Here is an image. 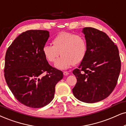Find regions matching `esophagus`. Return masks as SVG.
Segmentation results:
<instances>
[{
  "label": "esophagus",
  "instance_id": "obj_1",
  "mask_svg": "<svg viewBox=\"0 0 126 126\" xmlns=\"http://www.w3.org/2000/svg\"><path fill=\"white\" fill-rule=\"evenodd\" d=\"M63 74L64 75V76H68V74H69V73L68 72V71H63Z\"/></svg>",
  "mask_w": 126,
  "mask_h": 126
}]
</instances>
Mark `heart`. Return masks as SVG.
Instances as JSON below:
<instances>
[{
	"instance_id": "heart-1",
	"label": "heart",
	"mask_w": 126,
	"mask_h": 126,
	"mask_svg": "<svg viewBox=\"0 0 126 126\" xmlns=\"http://www.w3.org/2000/svg\"><path fill=\"white\" fill-rule=\"evenodd\" d=\"M52 45H45L42 48L45 58L50 63H54L59 56L55 66L60 69H66L73 64L83 61L87 53L88 47L85 38L73 32L63 31L52 39Z\"/></svg>"
}]
</instances>
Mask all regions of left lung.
Returning a JSON list of instances; mask_svg holds the SVG:
<instances>
[{
    "mask_svg": "<svg viewBox=\"0 0 126 126\" xmlns=\"http://www.w3.org/2000/svg\"><path fill=\"white\" fill-rule=\"evenodd\" d=\"M87 53L73 71L77 79L73 88L74 96L86 103L101 101L109 96L117 83L121 60L116 45L105 33L96 28L83 29Z\"/></svg>",
    "mask_w": 126,
    "mask_h": 126,
    "instance_id": "8db88e82",
    "label": "left lung"
}]
</instances>
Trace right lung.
<instances>
[{
    "instance_id": "1",
    "label": "right lung",
    "mask_w": 126,
    "mask_h": 126,
    "mask_svg": "<svg viewBox=\"0 0 126 126\" xmlns=\"http://www.w3.org/2000/svg\"><path fill=\"white\" fill-rule=\"evenodd\" d=\"M49 37L45 30H28L14 39L5 56L4 78L17 101L32 108L47 105L54 98L55 85L63 78L42 53Z\"/></svg>"
}]
</instances>
